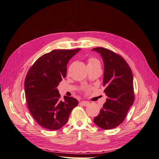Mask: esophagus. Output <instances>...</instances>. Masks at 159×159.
Masks as SVG:
<instances>
[{
	"label": "esophagus",
	"instance_id": "1",
	"mask_svg": "<svg viewBox=\"0 0 159 159\" xmlns=\"http://www.w3.org/2000/svg\"><path fill=\"white\" fill-rule=\"evenodd\" d=\"M80 103L81 105H84V106H88V105L89 104V102H85V101H81V102H80Z\"/></svg>",
	"mask_w": 159,
	"mask_h": 159
}]
</instances>
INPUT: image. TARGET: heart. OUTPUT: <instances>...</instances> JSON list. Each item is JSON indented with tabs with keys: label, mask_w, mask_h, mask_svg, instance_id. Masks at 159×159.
<instances>
[{
	"label": "heart",
	"mask_w": 159,
	"mask_h": 159,
	"mask_svg": "<svg viewBox=\"0 0 159 159\" xmlns=\"http://www.w3.org/2000/svg\"><path fill=\"white\" fill-rule=\"evenodd\" d=\"M88 67L100 65L99 60L96 58H94V57H90V58H89L88 60Z\"/></svg>",
	"instance_id": "obj_1"
}]
</instances>
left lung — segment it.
<instances>
[{"instance_id": "obj_1", "label": "left lung", "mask_w": 159, "mask_h": 159, "mask_svg": "<svg viewBox=\"0 0 159 159\" xmlns=\"http://www.w3.org/2000/svg\"><path fill=\"white\" fill-rule=\"evenodd\" d=\"M92 50L98 52L103 60V85L107 97L93 121L103 129H111L123 123L133 104L132 71L123 57L113 51L102 47L95 48Z\"/></svg>"}]
</instances>
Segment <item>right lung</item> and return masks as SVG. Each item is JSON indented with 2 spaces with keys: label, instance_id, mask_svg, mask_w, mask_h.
I'll return each mask as SVG.
<instances>
[{
  "label": "right lung",
  "instance_id": "1",
  "mask_svg": "<svg viewBox=\"0 0 159 159\" xmlns=\"http://www.w3.org/2000/svg\"><path fill=\"white\" fill-rule=\"evenodd\" d=\"M81 49L54 50L40 57L28 70L25 91L28 109L42 127L55 131L67 123L72 109L78 105L72 97L60 99L57 89L66 78L69 60Z\"/></svg>",
  "mask_w": 159,
  "mask_h": 159
}]
</instances>
